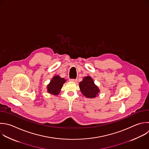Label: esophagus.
Masks as SVG:
<instances>
[{
    "label": "esophagus",
    "instance_id": "obj_1",
    "mask_svg": "<svg viewBox=\"0 0 149 149\" xmlns=\"http://www.w3.org/2000/svg\"><path fill=\"white\" fill-rule=\"evenodd\" d=\"M70 81H72V82H77V79H71L69 80Z\"/></svg>",
    "mask_w": 149,
    "mask_h": 149
}]
</instances>
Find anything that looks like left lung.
Returning <instances> with one entry per match:
<instances>
[{
    "mask_svg": "<svg viewBox=\"0 0 149 149\" xmlns=\"http://www.w3.org/2000/svg\"><path fill=\"white\" fill-rule=\"evenodd\" d=\"M80 91L83 95L88 98L96 97L100 93V90L90 76L84 77L79 83Z\"/></svg>",
    "mask_w": 149,
    "mask_h": 149,
    "instance_id": "8db88e82",
    "label": "left lung"
}]
</instances>
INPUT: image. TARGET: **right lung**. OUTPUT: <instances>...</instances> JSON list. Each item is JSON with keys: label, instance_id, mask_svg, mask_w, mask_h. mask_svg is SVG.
I'll list each match as a JSON object with an SVG mask.
<instances>
[{"label": "right lung", "instance_id": "right-lung-1", "mask_svg": "<svg viewBox=\"0 0 149 149\" xmlns=\"http://www.w3.org/2000/svg\"><path fill=\"white\" fill-rule=\"evenodd\" d=\"M65 81L66 80L64 78L61 77L59 76H54L49 84L47 86L48 92L55 95H58Z\"/></svg>", "mask_w": 149, "mask_h": 149}]
</instances>
